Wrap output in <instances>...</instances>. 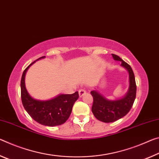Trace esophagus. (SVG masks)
Listing matches in <instances>:
<instances>
[{"mask_svg": "<svg viewBox=\"0 0 159 159\" xmlns=\"http://www.w3.org/2000/svg\"><path fill=\"white\" fill-rule=\"evenodd\" d=\"M86 93V91L85 89H81L79 90V96L80 97H82V96H84Z\"/></svg>", "mask_w": 159, "mask_h": 159, "instance_id": "esophagus-1", "label": "esophagus"}]
</instances>
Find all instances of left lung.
<instances>
[{"instance_id": "8db88e82", "label": "left lung", "mask_w": 159, "mask_h": 159, "mask_svg": "<svg viewBox=\"0 0 159 159\" xmlns=\"http://www.w3.org/2000/svg\"><path fill=\"white\" fill-rule=\"evenodd\" d=\"M112 56L114 60L121 61V66L125 67L128 71L129 87L125 97L116 101L106 99L96 91L91 92L93 99L92 107V113L96 118L103 123H113L126 116L133 106L136 98L137 86L132 67L118 56L116 54H112Z\"/></svg>"}]
</instances>
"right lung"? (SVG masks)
<instances>
[{
    "label": "right lung",
    "mask_w": 159,
    "mask_h": 159,
    "mask_svg": "<svg viewBox=\"0 0 159 159\" xmlns=\"http://www.w3.org/2000/svg\"><path fill=\"white\" fill-rule=\"evenodd\" d=\"M43 58L45 56L41 57L36 61ZM34 62H32L24 70L21 78V98L22 105L29 115L39 124L49 127L61 125L69 118L72 106L79 98V93L76 92L72 94H61L48 101L34 99L26 89L25 77L27 69Z\"/></svg>",
    "instance_id": "1"
}]
</instances>
